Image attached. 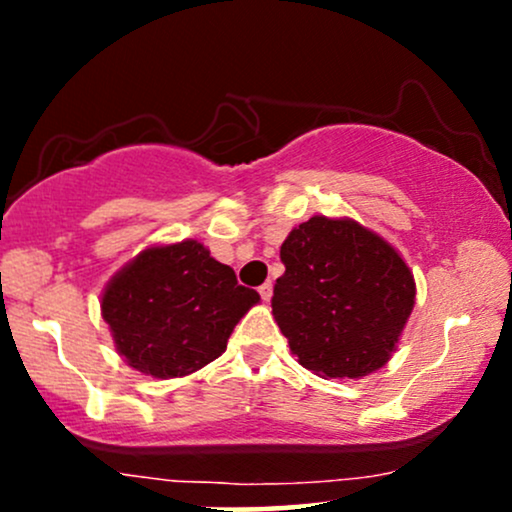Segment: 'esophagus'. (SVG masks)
I'll return each instance as SVG.
<instances>
[{"label": "esophagus", "instance_id": "esophagus-1", "mask_svg": "<svg viewBox=\"0 0 512 512\" xmlns=\"http://www.w3.org/2000/svg\"><path fill=\"white\" fill-rule=\"evenodd\" d=\"M260 296H262V301H267L269 303V298H272V291H274V286H272V281H264V284L260 286Z\"/></svg>", "mask_w": 512, "mask_h": 512}]
</instances>
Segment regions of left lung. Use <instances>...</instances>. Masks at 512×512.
<instances>
[{
    "instance_id": "1",
    "label": "left lung",
    "mask_w": 512,
    "mask_h": 512,
    "mask_svg": "<svg viewBox=\"0 0 512 512\" xmlns=\"http://www.w3.org/2000/svg\"><path fill=\"white\" fill-rule=\"evenodd\" d=\"M272 313L303 368L363 378L390 361L414 308L399 252L351 219L313 216L281 245Z\"/></svg>"
}]
</instances>
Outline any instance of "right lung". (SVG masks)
Returning a JSON list of instances; mask_svg holds the SVG:
<instances>
[{
    "label": "right lung",
    "instance_id": "add662e5",
    "mask_svg": "<svg viewBox=\"0 0 512 512\" xmlns=\"http://www.w3.org/2000/svg\"><path fill=\"white\" fill-rule=\"evenodd\" d=\"M260 293L197 240L139 252L103 291V320L120 356L154 378L190 375L226 351Z\"/></svg>",
    "mask_w": 512,
    "mask_h": 512
}]
</instances>
